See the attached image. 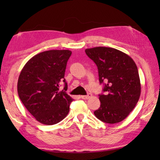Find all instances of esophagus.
I'll list each match as a JSON object with an SVG mask.
<instances>
[{
    "instance_id": "obj_1",
    "label": "esophagus",
    "mask_w": 160,
    "mask_h": 160,
    "mask_svg": "<svg viewBox=\"0 0 160 160\" xmlns=\"http://www.w3.org/2000/svg\"><path fill=\"white\" fill-rule=\"evenodd\" d=\"M92 97V94H88V95H82L80 97L82 99H88L89 98H90V97Z\"/></svg>"
}]
</instances>
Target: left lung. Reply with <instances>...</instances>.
<instances>
[{
	"label": "left lung",
	"instance_id": "left-lung-1",
	"mask_svg": "<svg viewBox=\"0 0 160 160\" xmlns=\"http://www.w3.org/2000/svg\"><path fill=\"white\" fill-rule=\"evenodd\" d=\"M96 63L100 83L104 84L99 94L101 105L94 112L103 122L113 124L124 120L138 102L141 85L134 61L126 53L113 48L97 47L85 49Z\"/></svg>",
	"mask_w": 160,
	"mask_h": 160
}]
</instances>
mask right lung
Returning a JSON list of instances; mask_svg holds the SVG:
<instances>
[{
  "label": "right lung",
  "instance_id": "1",
  "mask_svg": "<svg viewBox=\"0 0 160 160\" xmlns=\"http://www.w3.org/2000/svg\"><path fill=\"white\" fill-rule=\"evenodd\" d=\"M69 50H49L39 53L27 62L18 81L21 102L39 122L53 125L66 118L73 99L63 90L59 91L64 78Z\"/></svg>",
  "mask_w": 160,
  "mask_h": 160
}]
</instances>
